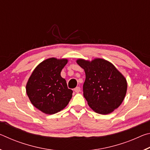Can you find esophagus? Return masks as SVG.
<instances>
[{
	"label": "esophagus",
	"mask_w": 150,
	"mask_h": 150,
	"mask_svg": "<svg viewBox=\"0 0 150 150\" xmlns=\"http://www.w3.org/2000/svg\"><path fill=\"white\" fill-rule=\"evenodd\" d=\"M74 91H75L76 93H79L81 91V88L80 87H77L76 88H74Z\"/></svg>",
	"instance_id": "obj_1"
}]
</instances>
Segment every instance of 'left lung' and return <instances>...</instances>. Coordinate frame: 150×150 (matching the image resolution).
Wrapping results in <instances>:
<instances>
[{
    "label": "left lung",
    "instance_id": "8db88e82",
    "mask_svg": "<svg viewBox=\"0 0 150 150\" xmlns=\"http://www.w3.org/2000/svg\"><path fill=\"white\" fill-rule=\"evenodd\" d=\"M77 63L85 72L83 96L88 106L100 115L118 108L127 91L126 80L122 73L111 63L100 58L91 62L79 59Z\"/></svg>",
    "mask_w": 150,
    "mask_h": 150
}]
</instances>
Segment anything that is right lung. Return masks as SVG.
I'll return each mask as SVG.
<instances>
[{
    "instance_id": "1",
    "label": "right lung",
    "mask_w": 150,
    "mask_h": 150,
    "mask_svg": "<svg viewBox=\"0 0 150 150\" xmlns=\"http://www.w3.org/2000/svg\"><path fill=\"white\" fill-rule=\"evenodd\" d=\"M67 59L52 57L35 68L26 84V93L33 105L42 112L54 115L63 110L72 97L61 71Z\"/></svg>"
}]
</instances>
